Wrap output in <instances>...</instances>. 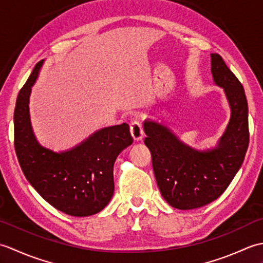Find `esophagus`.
I'll return each instance as SVG.
<instances>
[{"label":"esophagus","instance_id":"esophagus-1","mask_svg":"<svg viewBox=\"0 0 263 263\" xmlns=\"http://www.w3.org/2000/svg\"><path fill=\"white\" fill-rule=\"evenodd\" d=\"M130 132L135 141H140L143 139V130L139 121L135 120L130 123Z\"/></svg>","mask_w":263,"mask_h":263}]
</instances>
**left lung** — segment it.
Wrapping results in <instances>:
<instances>
[{
	"label": "left lung",
	"instance_id": "obj_1",
	"mask_svg": "<svg viewBox=\"0 0 263 263\" xmlns=\"http://www.w3.org/2000/svg\"><path fill=\"white\" fill-rule=\"evenodd\" d=\"M214 82L224 89L231 120L216 147L195 150L164 124L143 122L159 191L180 210L200 208L219 198L241 168L249 147V109L242 83L219 54H210Z\"/></svg>",
	"mask_w": 263,
	"mask_h": 263
}]
</instances>
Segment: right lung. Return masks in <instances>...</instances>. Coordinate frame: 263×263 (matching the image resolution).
<instances>
[{"mask_svg": "<svg viewBox=\"0 0 263 263\" xmlns=\"http://www.w3.org/2000/svg\"><path fill=\"white\" fill-rule=\"evenodd\" d=\"M44 60L39 61L18 95L14 108V148L26 178L54 208L74 217L102 211L114 193V163L133 142L126 123L103 127L85 141L55 153L33 135L29 98Z\"/></svg>", "mask_w": 263, "mask_h": 263, "instance_id": "right-lung-1", "label": "right lung"}]
</instances>
